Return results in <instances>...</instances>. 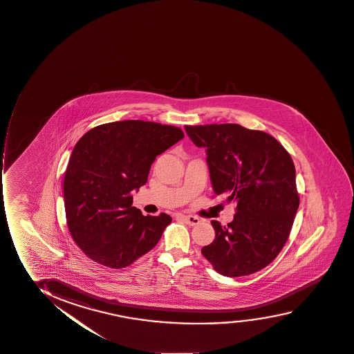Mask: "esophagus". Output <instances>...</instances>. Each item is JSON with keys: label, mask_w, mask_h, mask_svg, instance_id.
Masks as SVG:
<instances>
[{"label": "esophagus", "mask_w": 354, "mask_h": 354, "mask_svg": "<svg viewBox=\"0 0 354 354\" xmlns=\"http://www.w3.org/2000/svg\"><path fill=\"white\" fill-rule=\"evenodd\" d=\"M182 218H183L184 222H185L187 225H189V226H196V225H198L201 222L198 217L192 216V215H184V216H182Z\"/></svg>", "instance_id": "esophagus-1"}]
</instances>
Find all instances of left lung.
<instances>
[{
  "label": "left lung",
  "mask_w": 354,
  "mask_h": 354,
  "mask_svg": "<svg viewBox=\"0 0 354 354\" xmlns=\"http://www.w3.org/2000/svg\"><path fill=\"white\" fill-rule=\"evenodd\" d=\"M184 128L207 151L214 192L236 203L227 226L212 221L215 239L202 254L226 277L259 271L286 245L299 205L292 159L272 136L240 124Z\"/></svg>",
  "instance_id": "8db88e82"
}]
</instances>
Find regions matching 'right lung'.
<instances>
[{
  "mask_svg": "<svg viewBox=\"0 0 354 354\" xmlns=\"http://www.w3.org/2000/svg\"><path fill=\"white\" fill-rule=\"evenodd\" d=\"M180 128L124 120L90 129L73 147L64 177L68 230L98 264L126 268L157 245L170 215L144 216L133 190L147 182L159 154L182 140Z\"/></svg>",
  "mask_w": 354,
  "mask_h": 354,
  "instance_id": "right-lung-1",
  "label": "right lung"
}]
</instances>
